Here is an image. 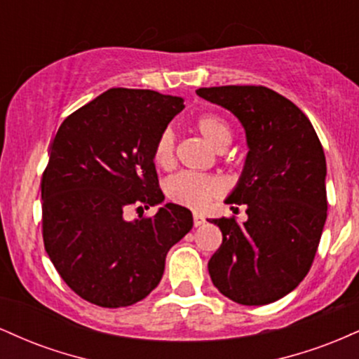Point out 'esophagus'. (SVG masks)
<instances>
[{"instance_id":"esophagus-1","label":"esophagus","mask_w":359,"mask_h":359,"mask_svg":"<svg viewBox=\"0 0 359 359\" xmlns=\"http://www.w3.org/2000/svg\"><path fill=\"white\" fill-rule=\"evenodd\" d=\"M205 222V217L203 216V214H199V212H194V226H201V224H204Z\"/></svg>"}]
</instances>
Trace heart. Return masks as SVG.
Instances as JSON below:
<instances>
[{"instance_id":"obj_1","label":"heart","mask_w":359,"mask_h":359,"mask_svg":"<svg viewBox=\"0 0 359 359\" xmlns=\"http://www.w3.org/2000/svg\"><path fill=\"white\" fill-rule=\"evenodd\" d=\"M196 130L216 150L226 148L231 140V131L228 125L216 114H203L196 119ZM154 160L163 170L174 167L175 163V138L172 130H163L154 145ZM222 191V185L216 177L196 174V172H180L167 180L165 192L172 203L189 209H204L214 197Z\"/></svg>"}]
</instances>
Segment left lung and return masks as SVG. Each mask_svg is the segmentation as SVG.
<instances>
[{
    "instance_id": "obj_1",
    "label": "left lung",
    "mask_w": 359,
    "mask_h": 359,
    "mask_svg": "<svg viewBox=\"0 0 359 359\" xmlns=\"http://www.w3.org/2000/svg\"><path fill=\"white\" fill-rule=\"evenodd\" d=\"M196 93L231 111L248 145L243 174L226 199L245 204L248 219L211 221L222 243L209 259V275L233 302L271 304L290 294L314 262L327 217L323 145L306 114L269 88L221 86Z\"/></svg>"
}]
</instances>
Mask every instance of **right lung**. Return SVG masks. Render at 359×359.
<instances>
[{"label": "right lung", "mask_w": 359, "mask_h": 359, "mask_svg": "<svg viewBox=\"0 0 359 359\" xmlns=\"http://www.w3.org/2000/svg\"><path fill=\"white\" fill-rule=\"evenodd\" d=\"M184 100L114 88L62 123L42 177V234L53 266L79 297L126 307L162 280L168 250L192 229V212L168 203L155 216L126 211L163 203L154 145Z\"/></svg>", "instance_id": "right-lung-1"}]
</instances>
